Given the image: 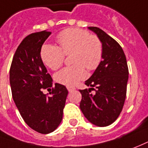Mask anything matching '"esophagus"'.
<instances>
[{
    "mask_svg": "<svg viewBox=\"0 0 148 148\" xmlns=\"http://www.w3.org/2000/svg\"><path fill=\"white\" fill-rule=\"evenodd\" d=\"M67 89H68V90H69V92H71V91H73V90H75V87H67Z\"/></svg>",
    "mask_w": 148,
    "mask_h": 148,
    "instance_id": "esophagus-1",
    "label": "esophagus"
}]
</instances>
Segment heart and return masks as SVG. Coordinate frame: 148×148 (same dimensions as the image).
Masks as SVG:
<instances>
[{
    "label": "heart",
    "instance_id": "heart-1",
    "mask_svg": "<svg viewBox=\"0 0 148 148\" xmlns=\"http://www.w3.org/2000/svg\"><path fill=\"white\" fill-rule=\"evenodd\" d=\"M59 46L46 44L42 47L40 56L43 63L53 70L63 64L65 55H72L73 66L65 67L55 75L56 81L73 87L87 77V72L99 67L102 58V43L95 34L79 28H69L58 35Z\"/></svg>",
    "mask_w": 148,
    "mask_h": 148
}]
</instances>
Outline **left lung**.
Wrapping results in <instances>:
<instances>
[{
	"label": "left lung",
	"instance_id": "left-lung-1",
	"mask_svg": "<svg viewBox=\"0 0 148 148\" xmlns=\"http://www.w3.org/2000/svg\"><path fill=\"white\" fill-rule=\"evenodd\" d=\"M101 39L102 61L93 75L85 82L90 89L79 90V107L90 123L105 127L119 117L125 101L129 68L119 43L96 27H89ZM95 90L91 93V90Z\"/></svg>",
	"mask_w": 148,
	"mask_h": 148
}]
</instances>
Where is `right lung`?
I'll return each mask as SVG.
<instances>
[{"label": "right lung", "mask_w": 148, "mask_h": 148, "mask_svg": "<svg viewBox=\"0 0 148 148\" xmlns=\"http://www.w3.org/2000/svg\"><path fill=\"white\" fill-rule=\"evenodd\" d=\"M51 32H35L24 38L13 56L9 71L12 99L27 125L39 133L53 132L61 122L68 90L55 84L47 73L40 52ZM52 87L51 95L42 90Z\"/></svg>", "instance_id": "obj_1"}]
</instances>
